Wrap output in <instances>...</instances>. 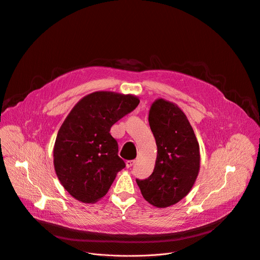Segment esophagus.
<instances>
[{"label": "esophagus", "instance_id": "1", "mask_svg": "<svg viewBox=\"0 0 260 260\" xmlns=\"http://www.w3.org/2000/svg\"><path fill=\"white\" fill-rule=\"evenodd\" d=\"M135 163H136V160H127V161L125 162V164H126V167H127V168L132 167Z\"/></svg>", "mask_w": 260, "mask_h": 260}]
</instances>
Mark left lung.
Listing matches in <instances>:
<instances>
[{"instance_id": "8db88e82", "label": "left lung", "mask_w": 260, "mask_h": 260, "mask_svg": "<svg viewBox=\"0 0 260 260\" xmlns=\"http://www.w3.org/2000/svg\"><path fill=\"white\" fill-rule=\"evenodd\" d=\"M149 124L157 145L152 175L136 180L146 201L165 208L188 195L200 169V149L186 114L164 99H157L149 111Z\"/></svg>"}]
</instances>
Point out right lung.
Segmentation results:
<instances>
[{
    "label": "right lung",
    "instance_id": "add662e5",
    "mask_svg": "<svg viewBox=\"0 0 260 260\" xmlns=\"http://www.w3.org/2000/svg\"><path fill=\"white\" fill-rule=\"evenodd\" d=\"M133 95L95 92L83 97L62 123L54 146V167L64 189L76 200L95 203L125 167L111 126L139 105Z\"/></svg>",
    "mask_w": 260,
    "mask_h": 260
}]
</instances>
